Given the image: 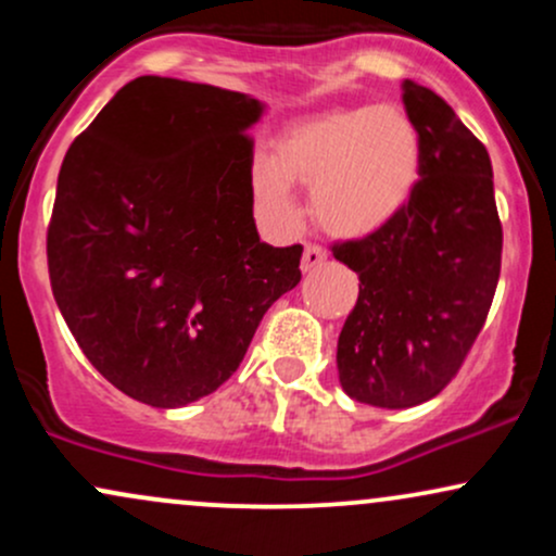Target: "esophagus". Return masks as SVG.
I'll return each instance as SVG.
<instances>
[{
  "instance_id": "34e87169",
  "label": "esophagus",
  "mask_w": 556,
  "mask_h": 556,
  "mask_svg": "<svg viewBox=\"0 0 556 556\" xmlns=\"http://www.w3.org/2000/svg\"><path fill=\"white\" fill-rule=\"evenodd\" d=\"M324 261H327V251H324L321 245H305L303 261H300V269H303V274H311V271H316Z\"/></svg>"
}]
</instances>
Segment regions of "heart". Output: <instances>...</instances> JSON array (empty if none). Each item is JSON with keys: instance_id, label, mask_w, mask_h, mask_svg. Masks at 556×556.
I'll list each match as a JSON object with an SVG mask.
<instances>
[{"instance_id": "heart-1", "label": "heart", "mask_w": 556, "mask_h": 556, "mask_svg": "<svg viewBox=\"0 0 556 556\" xmlns=\"http://www.w3.org/2000/svg\"><path fill=\"white\" fill-rule=\"evenodd\" d=\"M418 127L397 104L344 106L295 119L256 156L251 188L274 225L295 222L292 185H308L311 212L337 238H366L407 206L420 180Z\"/></svg>"}]
</instances>
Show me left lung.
I'll return each mask as SVG.
<instances>
[{
	"mask_svg": "<svg viewBox=\"0 0 556 556\" xmlns=\"http://www.w3.org/2000/svg\"><path fill=\"white\" fill-rule=\"evenodd\" d=\"M402 104L420 136L416 193L387 227L334 245L361 279L337 342L340 384L387 410L450 384L486 321L502 266L489 151L429 88L402 80Z\"/></svg>",
	"mask_w": 556,
	"mask_h": 556,
	"instance_id": "obj_1",
	"label": "left lung"
}]
</instances>
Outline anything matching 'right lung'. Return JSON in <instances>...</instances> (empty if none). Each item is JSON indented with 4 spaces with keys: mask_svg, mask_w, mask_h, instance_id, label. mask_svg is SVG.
<instances>
[{
    "mask_svg": "<svg viewBox=\"0 0 556 556\" xmlns=\"http://www.w3.org/2000/svg\"><path fill=\"white\" fill-rule=\"evenodd\" d=\"M264 101L143 75L73 140L47 256L52 292L91 366L127 397L182 407L238 371L261 318L300 282L303 245L253 219Z\"/></svg>",
    "mask_w": 556,
    "mask_h": 556,
    "instance_id": "obj_1",
    "label": "right lung"
}]
</instances>
